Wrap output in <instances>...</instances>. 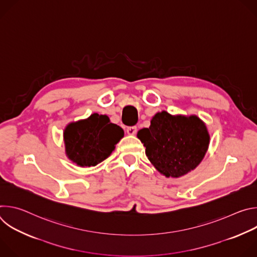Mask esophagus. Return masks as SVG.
Listing matches in <instances>:
<instances>
[{
  "instance_id": "esophagus-1",
  "label": "esophagus",
  "mask_w": 257,
  "mask_h": 257,
  "mask_svg": "<svg viewBox=\"0 0 257 257\" xmlns=\"http://www.w3.org/2000/svg\"><path fill=\"white\" fill-rule=\"evenodd\" d=\"M136 132H137V127L136 126H131V127L127 128V133L129 135H135Z\"/></svg>"
}]
</instances>
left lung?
Segmentation results:
<instances>
[{
  "instance_id": "left-lung-1",
  "label": "left lung",
  "mask_w": 257,
  "mask_h": 257,
  "mask_svg": "<svg viewBox=\"0 0 257 257\" xmlns=\"http://www.w3.org/2000/svg\"><path fill=\"white\" fill-rule=\"evenodd\" d=\"M137 137L143 143L146 157L166 177L179 178L194 170L203 160L209 134L197 116H173L157 113L150 128L140 129Z\"/></svg>"
}]
</instances>
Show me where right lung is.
<instances>
[{
	"label": "right lung",
	"instance_id": "obj_1",
	"mask_svg": "<svg viewBox=\"0 0 257 257\" xmlns=\"http://www.w3.org/2000/svg\"><path fill=\"white\" fill-rule=\"evenodd\" d=\"M124 136L123 129L105 115L94 113L85 120L73 122L64 130L65 151L69 160L80 167L104 161Z\"/></svg>",
	"mask_w": 257,
	"mask_h": 257
}]
</instances>
